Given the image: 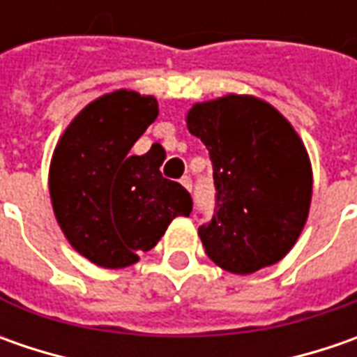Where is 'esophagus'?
I'll return each instance as SVG.
<instances>
[{"label":"esophagus","mask_w":357,"mask_h":357,"mask_svg":"<svg viewBox=\"0 0 357 357\" xmlns=\"http://www.w3.org/2000/svg\"><path fill=\"white\" fill-rule=\"evenodd\" d=\"M181 185L185 186L186 190H192V181H190V176H183V178H181Z\"/></svg>","instance_id":"esophagus-1"}]
</instances>
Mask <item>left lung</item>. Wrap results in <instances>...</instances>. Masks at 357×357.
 I'll return each mask as SVG.
<instances>
[{"instance_id": "8db88e82", "label": "left lung", "mask_w": 357, "mask_h": 357, "mask_svg": "<svg viewBox=\"0 0 357 357\" xmlns=\"http://www.w3.org/2000/svg\"><path fill=\"white\" fill-rule=\"evenodd\" d=\"M186 125L213 160L216 206L199 228L206 256L232 274L276 264L300 236L312 199L296 130L274 107L244 95L195 105Z\"/></svg>"}]
</instances>
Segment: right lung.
<instances>
[{"label":"right lung","instance_id":"right-lung-1","mask_svg":"<svg viewBox=\"0 0 357 357\" xmlns=\"http://www.w3.org/2000/svg\"><path fill=\"white\" fill-rule=\"evenodd\" d=\"M157 115L155 97L115 91L87 105L55 149L49 192L57 222L97 266L135 264L174 216L192 211L185 186L160 174V144L141 157L129 153Z\"/></svg>","mask_w":357,"mask_h":357}]
</instances>
